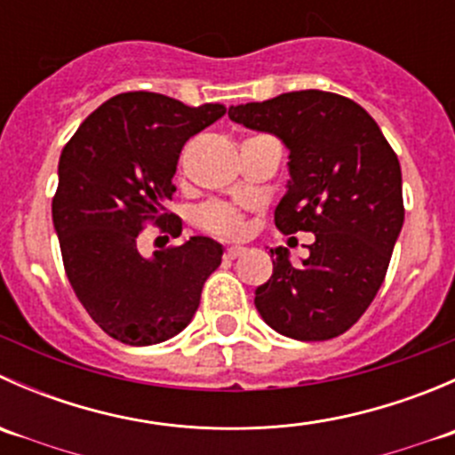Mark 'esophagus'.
Segmentation results:
<instances>
[{"instance_id":"obj_1","label":"esophagus","mask_w":455,"mask_h":455,"mask_svg":"<svg viewBox=\"0 0 455 455\" xmlns=\"http://www.w3.org/2000/svg\"><path fill=\"white\" fill-rule=\"evenodd\" d=\"M244 253H246V251L242 249V246H231V249H227L224 257H227V259H237V257H242Z\"/></svg>"}]
</instances>
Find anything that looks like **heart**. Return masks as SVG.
Returning <instances> with one entry per match:
<instances>
[{
	"label": "heart",
	"instance_id": "obj_1",
	"mask_svg": "<svg viewBox=\"0 0 455 455\" xmlns=\"http://www.w3.org/2000/svg\"><path fill=\"white\" fill-rule=\"evenodd\" d=\"M198 220L206 231L224 237H237L244 233V218L233 206L222 204V202H211L202 206Z\"/></svg>",
	"mask_w": 455,
	"mask_h": 455
}]
</instances>
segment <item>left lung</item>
<instances>
[{"mask_svg":"<svg viewBox=\"0 0 455 455\" xmlns=\"http://www.w3.org/2000/svg\"><path fill=\"white\" fill-rule=\"evenodd\" d=\"M228 118L286 145V196L275 227L308 231L310 255L292 266L270 249L273 275L257 286L255 308L283 337L325 341L346 332L379 292L401 235V163L374 118L355 100L321 90L231 105Z\"/></svg>","mask_w":455,"mask_h":455,"instance_id":"1","label":"left lung"}]
</instances>
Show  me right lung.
I'll list each match as a JSON object with an SVG mask.
<instances>
[{
  "mask_svg": "<svg viewBox=\"0 0 455 455\" xmlns=\"http://www.w3.org/2000/svg\"><path fill=\"white\" fill-rule=\"evenodd\" d=\"M227 108H189L156 92H125L90 114L59 158L52 224L66 275L87 315L127 346H154L187 328L222 244L196 235L154 255L136 240L147 220L173 235L167 213L185 142ZM180 235V231H178Z\"/></svg>",
  "mask_w": 455,
  "mask_h": 455,
  "instance_id": "1",
  "label": "right lung"
}]
</instances>
